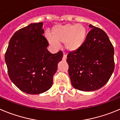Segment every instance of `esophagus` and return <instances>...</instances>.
Here are the masks:
<instances>
[{
	"instance_id": "obj_1",
	"label": "esophagus",
	"mask_w": 120,
	"mask_h": 120,
	"mask_svg": "<svg viewBox=\"0 0 120 120\" xmlns=\"http://www.w3.org/2000/svg\"><path fill=\"white\" fill-rule=\"evenodd\" d=\"M66 59H67L66 55H65V54L63 55V60H64V61H65V60H66Z\"/></svg>"
}]
</instances>
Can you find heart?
Here are the masks:
<instances>
[{
    "instance_id": "b5f03b06",
    "label": "heart",
    "mask_w": 120,
    "mask_h": 120,
    "mask_svg": "<svg viewBox=\"0 0 120 120\" xmlns=\"http://www.w3.org/2000/svg\"><path fill=\"white\" fill-rule=\"evenodd\" d=\"M86 28L81 24H66L57 26L51 31V37L48 36L49 42L54 45L64 43L66 49L74 51L80 48L85 41Z\"/></svg>"
}]
</instances>
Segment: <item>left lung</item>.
<instances>
[{"mask_svg": "<svg viewBox=\"0 0 120 120\" xmlns=\"http://www.w3.org/2000/svg\"><path fill=\"white\" fill-rule=\"evenodd\" d=\"M85 41L69 52L66 61L71 84L76 89L94 91L105 86L114 72V49L106 33L91 24Z\"/></svg>", "mask_w": 120, "mask_h": 120, "instance_id": "1", "label": "left lung"}]
</instances>
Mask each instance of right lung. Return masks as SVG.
Returning <instances> with one entry per match:
<instances>
[{
	"mask_svg": "<svg viewBox=\"0 0 120 120\" xmlns=\"http://www.w3.org/2000/svg\"><path fill=\"white\" fill-rule=\"evenodd\" d=\"M43 22L32 23L17 30L11 38L5 60L11 81L20 90L31 94L52 87L53 75L62 60L63 52L52 54L44 36Z\"/></svg>",
	"mask_w": 120,
	"mask_h": 120,
	"instance_id": "1",
	"label": "right lung"
}]
</instances>
